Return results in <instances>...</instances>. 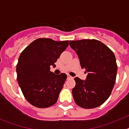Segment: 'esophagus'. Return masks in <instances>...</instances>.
Masks as SVG:
<instances>
[{"mask_svg":"<svg viewBox=\"0 0 129 129\" xmlns=\"http://www.w3.org/2000/svg\"><path fill=\"white\" fill-rule=\"evenodd\" d=\"M67 79H73V77L72 76H70V75H67Z\"/></svg>","mask_w":129,"mask_h":129,"instance_id":"esophagus-1","label":"esophagus"}]
</instances>
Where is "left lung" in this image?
I'll return each instance as SVG.
<instances>
[{
  "label": "left lung",
  "instance_id": "1",
  "mask_svg": "<svg viewBox=\"0 0 129 129\" xmlns=\"http://www.w3.org/2000/svg\"><path fill=\"white\" fill-rule=\"evenodd\" d=\"M77 53L81 68L88 72L86 80L76 77L72 95L76 104L84 109H94L109 98L116 82L118 66L113 52L95 39L70 41Z\"/></svg>",
  "mask_w": 129,
  "mask_h": 129
}]
</instances>
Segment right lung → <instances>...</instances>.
Masks as SVG:
<instances>
[{
    "label": "right lung",
    "instance_id": "obj_1",
    "mask_svg": "<svg viewBox=\"0 0 129 129\" xmlns=\"http://www.w3.org/2000/svg\"><path fill=\"white\" fill-rule=\"evenodd\" d=\"M68 46V41L39 38L20 53L17 79L26 100L34 107L47 108L57 101L67 76L54 74L50 66L55 67V62Z\"/></svg>",
    "mask_w": 129,
    "mask_h": 129
}]
</instances>
